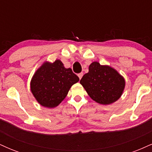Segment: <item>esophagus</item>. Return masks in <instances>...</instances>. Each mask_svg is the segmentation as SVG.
Masks as SVG:
<instances>
[{
	"instance_id": "34e87169",
	"label": "esophagus",
	"mask_w": 152,
	"mask_h": 152,
	"mask_svg": "<svg viewBox=\"0 0 152 152\" xmlns=\"http://www.w3.org/2000/svg\"><path fill=\"white\" fill-rule=\"evenodd\" d=\"M83 73H80V74H78V78H79L80 79H81V78H82V76H83Z\"/></svg>"
}]
</instances>
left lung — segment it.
Here are the masks:
<instances>
[{
  "label": "left lung",
  "instance_id": "obj_1",
  "mask_svg": "<svg viewBox=\"0 0 152 152\" xmlns=\"http://www.w3.org/2000/svg\"><path fill=\"white\" fill-rule=\"evenodd\" d=\"M80 83L88 96L101 104H110L117 101L124 89V78L115 69L93 62L88 72L84 74Z\"/></svg>",
  "mask_w": 152,
  "mask_h": 152
}]
</instances>
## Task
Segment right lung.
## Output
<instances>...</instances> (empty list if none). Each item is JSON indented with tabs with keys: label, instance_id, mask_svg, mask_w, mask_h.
<instances>
[{
	"label": "right lung",
	"instance_id": "1",
	"mask_svg": "<svg viewBox=\"0 0 152 152\" xmlns=\"http://www.w3.org/2000/svg\"><path fill=\"white\" fill-rule=\"evenodd\" d=\"M79 78L71 69H66L60 60L46 62L36 71L31 82V90L41 105L56 107L66 98L69 89Z\"/></svg>",
	"mask_w": 152,
	"mask_h": 152
}]
</instances>
